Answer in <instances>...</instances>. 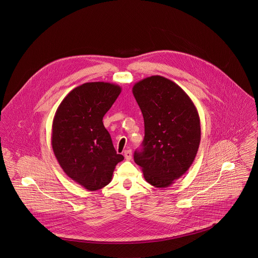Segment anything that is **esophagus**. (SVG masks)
<instances>
[{
  "label": "esophagus",
  "mask_w": 258,
  "mask_h": 258,
  "mask_svg": "<svg viewBox=\"0 0 258 258\" xmlns=\"http://www.w3.org/2000/svg\"><path fill=\"white\" fill-rule=\"evenodd\" d=\"M124 158L126 159V160H131L132 159V151L131 150H126L125 152H124Z\"/></svg>",
  "instance_id": "esophagus-1"
}]
</instances>
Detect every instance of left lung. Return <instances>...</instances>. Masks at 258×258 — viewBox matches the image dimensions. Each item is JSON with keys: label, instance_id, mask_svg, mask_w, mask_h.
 Listing matches in <instances>:
<instances>
[{"label": "left lung", "instance_id": "1", "mask_svg": "<svg viewBox=\"0 0 258 258\" xmlns=\"http://www.w3.org/2000/svg\"><path fill=\"white\" fill-rule=\"evenodd\" d=\"M133 94L145 120L143 150L135 153V161L150 184L167 187L186 172L198 154V109L178 85L161 76L136 83Z\"/></svg>", "mask_w": 258, "mask_h": 258}]
</instances>
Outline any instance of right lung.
<instances>
[{
    "instance_id": "obj_1",
    "label": "right lung",
    "mask_w": 258,
    "mask_h": 258,
    "mask_svg": "<svg viewBox=\"0 0 258 258\" xmlns=\"http://www.w3.org/2000/svg\"><path fill=\"white\" fill-rule=\"evenodd\" d=\"M120 92L119 86L110 83L83 84L64 97L53 116L54 156L70 178L91 191L107 185L123 159L103 122Z\"/></svg>"
}]
</instances>
